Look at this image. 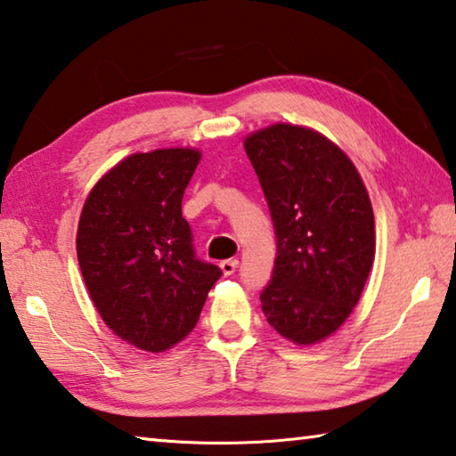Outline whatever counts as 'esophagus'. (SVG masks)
I'll return each instance as SVG.
<instances>
[{
	"label": "esophagus",
	"instance_id": "esophagus-1",
	"mask_svg": "<svg viewBox=\"0 0 456 456\" xmlns=\"http://www.w3.org/2000/svg\"><path fill=\"white\" fill-rule=\"evenodd\" d=\"M237 267H239V259H225V261H221V271H223V275H233V273L237 271Z\"/></svg>",
	"mask_w": 456,
	"mask_h": 456
}]
</instances>
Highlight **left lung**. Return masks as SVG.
<instances>
[{"label":"left lung","instance_id":"8db88e82","mask_svg":"<svg viewBox=\"0 0 456 456\" xmlns=\"http://www.w3.org/2000/svg\"><path fill=\"white\" fill-rule=\"evenodd\" d=\"M275 227L261 309L281 337L313 345L349 317L375 259V217L357 169L307 127L277 123L245 139Z\"/></svg>","mask_w":456,"mask_h":456}]
</instances>
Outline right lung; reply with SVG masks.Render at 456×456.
Returning a JSON list of instances; mask_svg holds the SVG:
<instances>
[{"mask_svg":"<svg viewBox=\"0 0 456 456\" xmlns=\"http://www.w3.org/2000/svg\"><path fill=\"white\" fill-rule=\"evenodd\" d=\"M195 149L135 153L89 193L77 261L105 325L137 349L161 353L191 333L223 271L201 261L181 200Z\"/></svg>","mask_w":456,"mask_h":456,"instance_id":"add662e5","label":"right lung"}]
</instances>
